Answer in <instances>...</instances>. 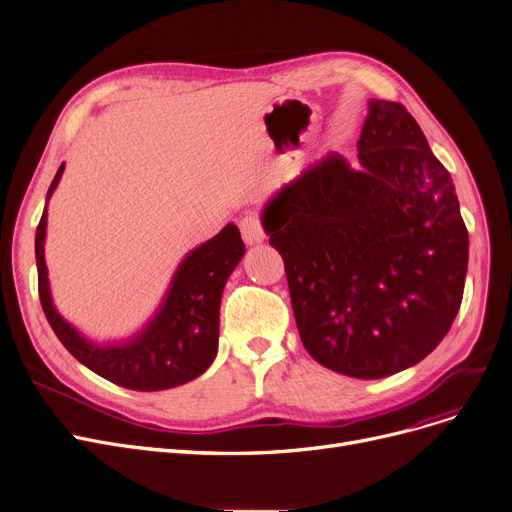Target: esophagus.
I'll return each instance as SVG.
<instances>
[{
  "instance_id": "esophagus-1",
  "label": "esophagus",
  "mask_w": 512,
  "mask_h": 512,
  "mask_svg": "<svg viewBox=\"0 0 512 512\" xmlns=\"http://www.w3.org/2000/svg\"><path fill=\"white\" fill-rule=\"evenodd\" d=\"M238 228H240L242 240L247 242V244H259V242H263V240H265L263 224H261V219H259L255 213L244 215V217L240 219Z\"/></svg>"
}]
</instances>
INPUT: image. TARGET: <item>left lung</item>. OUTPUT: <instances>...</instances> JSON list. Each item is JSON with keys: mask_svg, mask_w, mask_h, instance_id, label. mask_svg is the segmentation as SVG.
<instances>
[{"mask_svg": "<svg viewBox=\"0 0 512 512\" xmlns=\"http://www.w3.org/2000/svg\"><path fill=\"white\" fill-rule=\"evenodd\" d=\"M360 169L337 152L301 171L261 221L284 259L311 358L353 379L406 370L448 335L469 263L450 171L404 104L370 100Z\"/></svg>", "mask_w": 512, "mask_h": 512, "instance_id": "obj_1", "label": "left lung"}]
</instances>
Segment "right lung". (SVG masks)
Returning a JSON list of instances; mask_svg holds the SVG:
<instances>
[{
	"mask_svg": "<svg viewBox=\"0 0 512 512\" xmlns=\"http://www.w3.org/2000/svg\"><path fill=\"white\" fill-rule=\"evenodd\" d=\"M64 163L54 175L48 198L56 190ZM48 207L35 234L39 301L60 343L75 360L102 379L133 391H163L201 376L217 355L219 303L224 286L244 255V242L234 224L192 249L177 268L157 314L125 343L98 345L66 322L52 303L48 265L43 259Z\"/></svg>",
	"mask_w": 512,
	"mask_h": 512,
	"instance_id": "1",
	"label": "right lung"
}]
</instances>
